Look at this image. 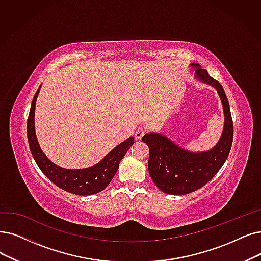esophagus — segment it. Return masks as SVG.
Listing matches in <instances>:
<instances>
[{"label": "esophagus", "instance_id": "1", "mask_svg": "<svg viewBox=\"0 0 261 261\" xmlns=\"http://www.w3.org/2000/svg\"><path fill=\"white\" fill-rule=\"evenodd\" d=\"M144 134H145V130L142 127H139L137 128L136 132H135V137H136V139H141Z\"/></svg>", "mask_w": 261, "mask_h": 261}]
</instances>
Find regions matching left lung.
<instances>
[{
  "instance_id": "1",
  "label": "left lung",
  "mask_w": 261,
  "mask_h": 261,
  "mask_svg": "<svg viewBox=\"0 0 261 261\" xmlns=\"http://www.w3.org/2000/svg\"><path fill=\"white\" fill-rule=\"evenodd\" d=\"M191 67L195 69L197 80L217 91L225 116L224 128L218 142L211 150L203 152L187 151L159 133L144 135L142 141L148 144L150 150L149 173L155 185L169 195L190 194L211 181L227 160L232 144L233 124L223 87L199 64L192 63Z\"/></svg>"
}]
</instances>
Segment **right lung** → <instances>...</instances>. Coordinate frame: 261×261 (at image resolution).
Wrapping results in <instances>:
<instances>
[{"label":"right lung","mask_w":261,"mask_h":261,"mask_svg":"<svg viewBox=\"0 0 261 261\" xmlns=\"http://www.w3.org/2000/svg\"><path fill=\"white\" fill-rule=\"evenodd\" d=\"M40 87L41 86H39L32 100L27 126L30 150L37 166L39 167V169L43 171V173L52 183H55L60 189L71 194L89 196L103 191L113 179L114 174L117 173L120 162L123 160L125 154L127 153L129 148L134 144V137H129L128 139L118 144L101 161H99L95 165L88 167V168H62V167L52 163L47 158L45 153L41 151L37 141L34 117L36 99Z\"/></svg>","instance_id":"right-lung-1"}]
</instances>
